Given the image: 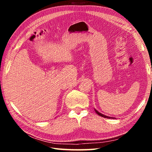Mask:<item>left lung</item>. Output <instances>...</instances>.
Masks as SVG:
<instances>
[{"instance_id":"8db88e82","label":"left lung","mask_w":152,"mask_h":152,"mask_svg":"<svg viewBox=\"0 0 152 152\" xmlns=\"http://www.w3.org/2000/svg\"><path fill=\"white\" fill-rule=\"evenodd\" d=\"M94 110H95V112H96L98 115H100V116H101V117H104V118H108V119H110V118H112V119H115V118H113V117H108V116H106V115H102V114H101V113H99V112H98L97 110H96V109H94Z\"/></svg>"}]
</instances>
